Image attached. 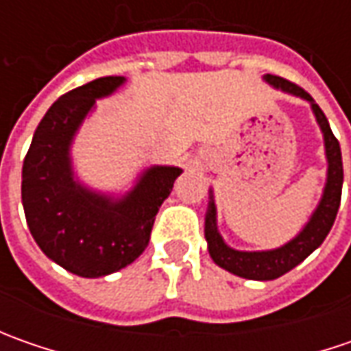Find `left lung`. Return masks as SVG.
<instances>
[{
  "label": "left lung",
  "mask_w": 351,
  "mask_h": 351,
  "mask_svg": "<svg viewBox=\"0 0 351 351\" xmlns=\"http://www.w3.org/2000/svg\"><path fill=\"white\" fill-rule=\"evenodd\" d=\"M263 80L274 88L283 89V91L293 93L297 97H303L311 103L313 113L317 117V123L324 134L328 178H326V187H324L322 199L306 226L285 246L267 250V252H240V250L230 248L224 244L223 236L219 234V228H217V209H215V201H213V193H210L209 210L205 217V238L209 242V254L213 262L234 276L256 279V281H269V279H277L283 274H287L324 242V238L328 236L332 224L336 221L340 199H342V183H344L340 142L334 136L330 125H328V119L322 113V109L303 88H299L289 80L271 74L263 75Z\"/></svg>",
  "instance_id": "8db88e82"
}]
</instances>
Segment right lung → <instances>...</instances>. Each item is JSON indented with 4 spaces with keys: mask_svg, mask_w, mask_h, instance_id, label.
<instances>
[{
    "mask_svg": "<svg viewBox=\"0 0 351 351\" xmlns=\"http://www.w3.org/2000/svg\"><path fill=\"white\" fill-rule=\"evenodd\" d=\"M123 84V75H105L64 93L38 123L23 162L21 197L34 242L80 277L115 274L141 256L156 213L182 173L173 166L148 168L123 199L89 191L74 180L70 144L75 130L95 99Z\"/></svg>",
    "mask_w": 351,
    "mask_h": 351,
    "instance_id": "add662e5",
    "label": "right lung"
}]
</instances>
